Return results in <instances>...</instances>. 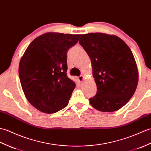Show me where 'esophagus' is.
I'll list each match as a JSON object with an SVG mask.
<instances>
[{
    "instance_id": "obj_1",
    "label": "esophagus",
    "mask_w": 151,
    "mask_h": 151,
    "mask_svg": "<svg viewBox=\"0 0 151 151\" xmlns=\"http://www.w3.org/2000/svg\"><path fill=\"white\" fill-rule=\"evenodd\" d=\"M78 80H79V81L80 82H83V80H84V77L83 76H80L79 77H78Z\"/></svg>"
}]
</instances>
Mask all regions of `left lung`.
Listing matches in <instances>:
<instances>
[{
	"mask_svg": "<svg viewBox=\"0 0 151 151\" xmlns=\"http://www.w3.org/2000/svg\"><path fill=\"white\" fill-rule=\"evenodd\" d=\"M79 43L91 60L97 87L90 104L102 112L119 110L131 99L138 82L131 49L120 38L102 33L82 35Z\"/></svg>",
	"mask_w": 151,
	"mask_h": 151,
	"instance_id": "8db88e82",
	"label": "left lung"
}]
</instances>
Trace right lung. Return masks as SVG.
Returning a JSON list of instances; mask_svg holds the SVG:
<instances>
[{
  "label": "right lung",
  "mask_w": 151,
  "mask_h": 151,
  "mask_svg": "<svg viewBox=\"0 0 151 151\" xmlns=\"http://www.w3.org/2000/svg\"><path fill=\"white\" fill-rule=\"evenodd\" d=\"M80 35L47 33L34 39L20 59V81L28 101L44 113L68 106L75 83L67 76V52Z\"/></svg>",
  "instance_id": "right-lung-1"
}]
</instances>
